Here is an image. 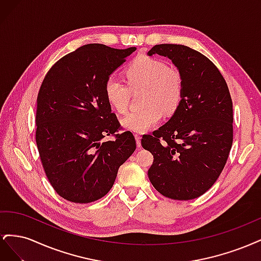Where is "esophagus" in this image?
Wrapping results in <instances>:
<instances>
[{
	"instance_id": "34e87169",
	"label": "esophagus",
	"mask_w": 261,
	"mask_h": 261,
	"mask_svg": "<svg viewBox=\"0 0 261 261\" xmlns=\"http://www.w3.org/2000/svg\"><path fill=\"white\" fill-rule=\"evenodd\" d=\"M135 139H136V144H137V147H138V148H140V147H141V141H140V139H141V136L139 135V134H135Z\"/></svg>"
}]
</instances>
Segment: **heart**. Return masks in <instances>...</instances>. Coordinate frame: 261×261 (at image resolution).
Segmentation results:
<instances>
[{
    "mask_svg": "<svg viewBox=\"0 0 261 261\" xmlns=\"http://www.w3.org/2000/svg\"><path fill=\"white\" fill-rule=\"evenodd\" d=\"M127 86L114 77L105 83V96L114 111L125 113L128 108L130 90L144 88L143 105L122 120L126 129L145 133L152 128L165 114L174 113L179 107L184 94L183 75L175 67L149 55H138L125 68Z\"/></svg>",
    "mask_w": 261,
    "mask_h": 261,
    "instance_id": "obj_1",
    "label": "heart"
}]
</instances>
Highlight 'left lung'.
<instances>
[{"label":"left lung","mask_w":261,"mask_h":261,"mask_svg":"<svg viewBox=\"0 0 261 261\" xmlns=\"http://www.w3.org/2000/svg\"><path fill=\"white\" fill-rule=\"evenodd\" d=\"M169 58L184 80V94L170 120L145 135L153 155L148 177L161 195L191 200L206 193L222 172L233 143V103L226 82L200 52L181 44H156L149 57Z\"/></svg>","instance_id":"obj_1"}]
</instances>
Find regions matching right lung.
Masks as SVG:
<instances>
[{
  "mask_svg": "<svg viewBox=\"0 0 261 261\" xmlns=\"http://www.w3.org/2000/svg\"><path fill=\"white\" fill-rule=\"evenodd\" d=\"M136 50L91 43L50 68L37 98L36 143L42 167L63 198L88 203L112 188L118 168L136 149L105 96V83ZM113 141H103L106 136Z\"/></svg>",
  "mask_w": 261,
  "mask_h": 261,
  "instance_id": "obj_1",
  "label": "right lung"
}]
</instances>
